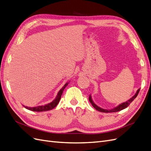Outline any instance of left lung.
<instances>
[{"label": "left lung", "instance_id": "obj_1", "mask_svg": "<svg viewBox=\"0 0 151 151\" xmlns=\"http://www.w3.org/2000/svg\"><path fill=\"white\" fill-rule=\"evenodd\" d=\"M140 89H139L137 91L136 93L132 96L130 99H129V100H127V101L124 102V103H122L120 104H118V106H116V107L113 108H111V109H104V108H102L101 107L98 106L97 104H96L93 100L92 99V96H91V94H89V101H90V103H91V104L93 105V106L96 109V110L99 111H101V112H104V113H113V112H117V111H121L122 110V109L126 108L129 105L134 101V99L137 96V95L139 93V91H140Z\"/></svg>", "mask_w": 151, "mask_h": 151}]
</instances>
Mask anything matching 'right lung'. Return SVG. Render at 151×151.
Instances as JSON below:
<instances>
[{"instance_id":"obj_1","label":"right lung","mask_w":151,"mask_h":151,"mask_svg":"<svg viewBox=\"0 0 151 151\" xmlns=\"http://www.w3.org/2000/svg\"><path fill=\"white\" fill-rule=\"evenodd\" d=\"M70 81L67 82V83L64 84V86L62 87V89L58 92V94L57 95V96L55 97V98L52 102H50L45 105H41V106H35V107H29V106H24V105H23V106H24L25 108L29 109V110L33 111H46L48 110H51V109L55 108L57 106V105L58 104L59 101H60V100L61 99L63 91H64L65 88L67 86Z\"/></svg>"}]
</instances>
